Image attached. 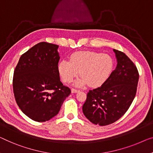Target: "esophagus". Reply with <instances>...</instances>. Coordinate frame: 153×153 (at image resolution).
<instances>
[{
  "mask_svg": "<svg viewBox=\"0 0 153 153\" xmlns=\"http://www.w3.org/2000/svg\"><path fill=\"white\" fill-rule=\"evenodd\" d=\"M78 91H79V90L76 89V88H72V89H71L72 93H77V92H78Z\"/></svg>",
  "mask_w": 153,
  "mask_h": 153,
  "instance_id": "34e87169",
  "label": "esophagus"
}]
</instances>
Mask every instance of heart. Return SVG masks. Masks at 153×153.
<instances>
[{"mask_svg": "<svg viewBox=\"0 0 153 153\" xmlns=\"http://www.w3.org/2000/svg\"><path fill=\"white\" fill-rule=\"evenodd\" d=\"M113 67L112 58L95 51H77L70 56V61L63 60L59 64V72L65 82H71L78 75L82 77L76 85L87 83L91 87L102 85L110 76Z\"/></svg>", "mask_w": 153, "mask_h": 153, "instance_id": "1", "label": "heart"}]
</instances>
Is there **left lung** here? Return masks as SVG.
<instances>
[{
  "instance_id": "8db88e82",
  "label": "left lung",
  "mask_w": 153,
  "mask_h": 153,
  "mask_svg": "<svg viewBox=\"0 0 153 153\" xmlns=\"http://www.w3.org/2000/svg\"><path fill=\"white\" fill-rule=\"evenodd\" d=\"M117 65L108 79L90 90L82 106L85 117L93 124H113L126 113L135 98L139 80L136 66L123 52L113 49Z\"/></svg>"
}]
</instances>
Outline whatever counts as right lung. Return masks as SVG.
<instances>
[{
  "label": "right lung",
  "mask_w": 153,
  "mask_h": 153,
  "mask_svg": "<svg viewBox=\"0 0 153 153\" xmlns=\"http://www.w3.org/2000/svg\"><path fill=\"white\" fill-rule=\"evenodd\" d=\"M58 48L45 42L34 45L20 56L13 72V89L18 106L36 122L55 117L71 93L60 79Z\"/></svg>",
  "instance_id": "obj_1"
}]
</instances>
